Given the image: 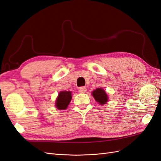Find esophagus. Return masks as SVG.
I'll use <instances>...</instances> for the list:
<instances>
[{
    "instance_id": "esophagus-1",
    "label": "esophagus",
    "mask_w": 161,
    "mask_h": 161,
    "mask_svg": "<svg viewBox=\"0 0 161 161\" xmlns=\"http://www.w3.org/2000/svg\"><path fill=\"white\" fill-rule=\"evenodd\" d=\"M86 90H87V88L86 87H80L79 88V92L80 93H84L86 92Z\"/></svg>"
}]
</instances>
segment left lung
I'll list each match as a JSON object with an SVG mask.
<instances>
[{
	"label": "left lung",
	"mask_w": 161,
	"mask_h": 161,
	"mask_svg": "<svg viewBox=\"0 0 161 161\" xmlns=\"http://www.w3.org/2000/svg\"><path fill=\"white\" fill-rule=\"evenodd\" d=\"M92 95L94 96V99L96 102L100 103L101 105L105 104V103L108 102V96L102 88H97V89L94 91L92 92Z\"/></svg>",
	"instance_id": "8db88e82"
}]
</instances>
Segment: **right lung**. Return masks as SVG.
<instances>
[{"label":"right lung","mask_w":161,"mask_h":161,"mask_svg":"<svg viewBox=\"0 0 161 161\" xmlns=\"http://www.w3.org/2000/svg\"><path fill=\"white\" fill-rule=\"evenodd\" d=\"M71 93L69 91H62L60 92L58 98L56 100L55 106L59 110H65L71 100Z\"/></svg>","instance_id":"1"}]
</instances>
